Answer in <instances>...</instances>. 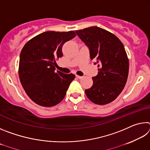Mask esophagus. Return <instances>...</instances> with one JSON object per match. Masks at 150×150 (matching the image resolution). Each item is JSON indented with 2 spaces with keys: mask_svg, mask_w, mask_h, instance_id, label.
Segmentation results:
<instances>
[{
  "mask_svg": "<svg viewBox=\"0 0 150 150\" xmlns=\"http://www.w3.org/2000/svg\"><path fill=\"white\" fill-rule=\"evenodd\" d=\"M83 77L82 76H79V75H76V78H77V79H81Z\"/></svg>",
  "mask_w": 150,
  "mask_h": 150,
  "instance_id": "1",
  "label": "esophagus"
}]
</instances>
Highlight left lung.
I'll use <instances>...</instances> for the list:
<instances>
[{"mask_svg": "<svg viewBox=\"0 0 150 150\" xmlns=\"http://www.w3.org/2000/svg\"><path fill=\"white\" fill-rule=\"evenodd\" d=\"M79 38L89 49L91 59H96L98 75L93 77V86L85 91L88 99L96 105L112 102L125 87L129 61L124 45L115 35L99 27L76 30Z\"/></svg>", "mask_w": 150, "mask_h": 150, "instance_id": "8db88e82", "label": "left lung"}]
</instances>
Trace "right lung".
I'll return each mask as SVG.
<instances>
[{"instance_id":"right-lung-1","label":"right lung","mask_w":150,"mask_h":150,"mask_svg":"<svg viewBox=\"0 0 150 150\" xmlns=\"http://www.w3.org/2000/svg\"><path fill=\"white\" fill-rule=\"evenodd\" d=\"M76 35L74 31H47L29 40L20 52L18 73L28 96L37 105L51 107L66 95L75 75L55 71L62 47Z\"/></svg>"}]
</instances>
